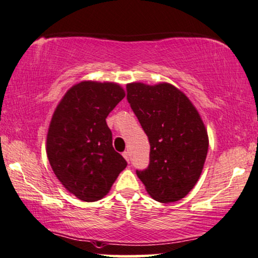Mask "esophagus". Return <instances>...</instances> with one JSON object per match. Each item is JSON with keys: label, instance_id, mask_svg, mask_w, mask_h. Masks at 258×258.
Instances as JSON below:
<instances>
[{"label": "esophagus", "instance_id": "1", "mask_svg": "<svg viewBox=\"0 0 258 258\" xmlns=\"http://www.w3.org/2000/svg\"><path fill=\"white\" fill-rule=\"evenodd\" d=\"M122 155H124V158L126 159V160H127V161L130 162V153H128V152H127V151H125L124 153H122Z\"/></svg>", "mask_w": 258, "mask_h": 258}]
</instances>
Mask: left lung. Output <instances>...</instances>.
<instances>
[{
	"label": "left lung",
	"mask_w": 258,
	"mask_h": 258,
	"mask_svg": "<svg viewBox=\"0 0 258 258\" xmlns=\"http://www.w3.org/2000/svg\"><path fill=\"white\" fill-rule=\"evenodd\" d=\"M127 101L150 141V164L137 175L157 201H179L193 189L208 152L197 108L173 85L126 86Z\"/></svg>",
	"instance_id": "8db88e82"
}]
</instances>
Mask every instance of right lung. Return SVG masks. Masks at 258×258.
<instances>
[{
    "instance_id": "obj_1",
    "label": "right lung",
    "mask_w": 258,
    "mask_h": 258,
    "mask_svg": "<svg viewBox=\"0 0 258 258\" xmlns=\"http://www.w3.org/2000/svg\"><path fill=\"white\" fill-rule=\"evenodd\" d=\"M125 92L113 83L82 82L58 104L46 139V153L61 184L83 201L100 200L127 162L112 146L106 124Z\"/></svg>"
}]
</instances>
